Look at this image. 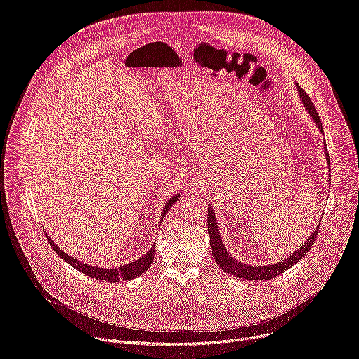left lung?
I'll list each match as a JSON object with an SVG mask.
<instances>
[{"instance_id": "obj_1", "label": "left lung", "mask_w": 359, "mask_h": 359, "mask_svg": "<svg viewBox=\"0 0 359 359\" xmlns=\"http://www.w3.org/2000/svg\"><path fill=\"white\" fill-rule=\"evenodd\" d=\"M297 90H299V95L302 97V102L304 104V108H306V111L311 114V116H312L313 121L316 123L318 128H320L321 133L324 135L320 115H318L311 97L306 95V91H303L300 87H297ZM325 148H327V146H325ZM325 156H327L328 163H330L328 151L327 149H325ZM207 229H208V235H210L211 251H213L215 262L219 264L220 269H223L226 273L235 275L238 278H243V280L269 281V280H272V278H275L276 275L285 272L288 268L293 266V264H296L304 255L308 253V251L312 248L315 240H316L318 232H320V224H318L316 229L313 231V233L308 238V241L304 243L297 251H294L293 255H290L285 260H281V262L273 263V264H266V266H253V264L241 263V262L235 260L228 253V248L222 244L220 232L217 229V223H216V216H215V211H213V208H211V207L208 208V215H207Z\"/></svg>"}]
</instances>
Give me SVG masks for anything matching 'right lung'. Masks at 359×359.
Segmentation results:
<instances>
[{
  "label": "right lung",
  "instance_id": "add662e5",
  "mask_svg": "<svg viewBox=\"0 0 359 359\" xmlns=\"http://www.w3.org/2000/svg\"><path fill=\"white\" fill-rule=\"evenodd\" d=\"M179 195H175L171 196L168 203L165 204L164 210H163V217L164 215H167V211L172 207V204H175L177 201ZM47 240L50 243V245L53 247V250L56 251L57 256H60L65 262H68L72 268L78 269L79 272H83L91 278H95V280H99V281H109V283H119V281H128V280H135L136 276L144 273V271L148 269L152 262H154V255H155V245L146 253L144 256H142L140 259L131 262V263H127V264H123V266H119L118 269H108V268H99V266H90V264H84L81 262H78L76 259L71 257L69 255L63 253V251L55 244V241L51 240L50 236H47Z\"/></svg>",
  "mask_w": 359,
  "mask_h": 359
}]
</instances>
